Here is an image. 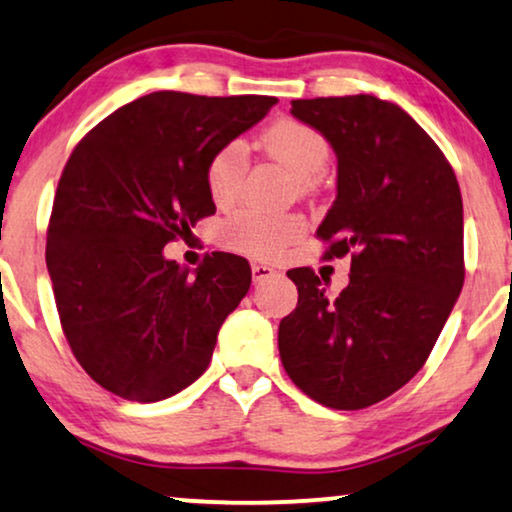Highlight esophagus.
Segmentation results:
<instances>
[{
  "mask_svg": "<svg viewBox=\"0 0 512 512\" xmlns=\"http://www.w3.org/2000/svg\"><path fill=\"white\" fill-rule=\"evenodd\" d=\"M275 275H277V270L270 268V265H265V263L251 265V277H254V282H265V279H270Z\"/></svg>",
  "mask_w": 512,
  "mask_h": 512,
  "instance_id": "esophagus-1",
  "label": "esophagus"
}]
</instances>
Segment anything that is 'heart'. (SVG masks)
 I'll list each match as a JSON object with an SVG mask.
<instances>
[{"label":"heart","mask_w":512,"mask_h":512,"mask_svg":"<svg viewBox=\"0 0 512 512\" xmlns=\"http://www.w3.org/2000/svg\"><path fill=\"white\" fill-rule=\"evenodd\" d=\"M261 146L298 174V184L310 191L314 179L331 163V144L314 130L291 118L275 121L263 130ZM247 174V149L242 142H226L209 156L205 188L214 205H230L240 195ZM305 223L296 214H272L256 207H240L221 223V242L242 254L272 258L303 235Z\"/></svg>","instance_id":"b5f03b06"}]
</instances>
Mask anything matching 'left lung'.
<instances>
[{
    "mask_svg": "<svg viewBox=\"0 0 512 512\" xmlns=\"http://www.w3.org/2000/svg\"><path fill=\"white\" fill-rule=\"evenodd\" d=\"M338 156V198L317 228L326 261L352 256L328 296L312 268L286 275L298 305L279 324L293 384L321 405L361 410L394 394L429 359L464 286V205L438 144L373 95L293 100Z\"/></svg>",
    "mask_w": 512,
    "mask_h": 512,
    "instance_id": "1",
    "label": "left lung"
}]
</instances>
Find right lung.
<instances>
[{"label":"right lung","instance_id":"right-lung-1","mask_svg":"<svg viewBox=\"0 0 512 512\" xmlns=\"http://www.w3.org/2000/svg\"><path fill=\"white\" fill-rule=\"evenodd\" d=\"M275 102L163 90L116 109L74 146L55 191L46 265L72 354L111 394L163 401L207 370L251 268L216 251L188 275L163 247L216 212L209 156Z\"/></svg>","mask_w":512,"mask_h":512}]
</instances>
